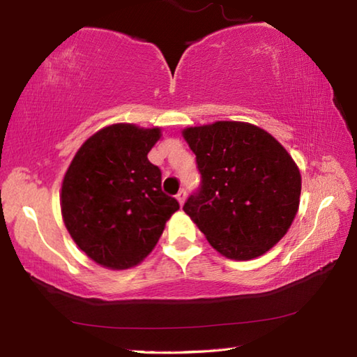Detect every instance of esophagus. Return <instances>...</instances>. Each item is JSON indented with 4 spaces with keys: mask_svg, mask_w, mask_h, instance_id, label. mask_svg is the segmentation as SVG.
Instances as JSON below:
<instances>
[{
    "mask_svg": "<svg viewBox=\"0 0 357 357\" xmlns=\"http://www.w3.org/2000/svg\"><path fill=\"white\" fill-rule=\"evenodd\" d=\"M177 200H178L180 205L185 204V200H186V191H185V190H181V191L177 194Z\"/></svg>",
    "mask_w": 357,
    "mask_h": 357,
    "instance_id": "obj_1",
    "label": "esophagus"
}]
</instances>
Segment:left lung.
<instances>
[{
	"label": "left lung",
	"instance_id": "8db88e82",
	"mask_svg": "<svg viewBox=\"0 0 357 357\" xmlns=\"http://www.w3.org/2000/svg\"><path fill=\"white\" fill-rule=\"evenodd\" d=\"M196 153L202 185L183 211L213 248L248 261L271 250L298 211L301 176L271 133L241 121L181 130Z\"/></svg>",
	"mask_w": 357,
	"mask_h": 357
}]
</instances>
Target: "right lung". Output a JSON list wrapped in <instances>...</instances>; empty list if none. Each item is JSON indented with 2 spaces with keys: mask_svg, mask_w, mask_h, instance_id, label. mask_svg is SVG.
<instances>
[{
  "mask_svg": "<svg viewBox=\"0 0 357 357\" xmlns=\"http://www.w3.org/2000/svg\"><path fill=\"white\" fill-rule=\"evenodd\" d=\"M160 127L118 123L79 147L60 192L70 236L96 264L126 271L138 266L163 233L178 202L161 191V171L147 153Z\"/></svg>",
  "mask_w": 357,
  "mask_h": 357,
  "instance_id": "obj_1",
  "label": "right lung"
}]
</instances>
